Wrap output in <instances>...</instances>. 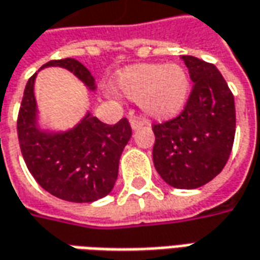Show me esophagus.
Returning <instances> with one entry per match:
<instances>
[{"mask_svg": "<svg viewBox=\"0 0 260 260\" xmlns=\"http://www.w3.org/2000/svg\"><path fill=\"white\" fill-rule=\"evenodd\" d=\"M146 124L145 121H142V119H138V118H131V128L135 131V129H139L141 126H143V125Z\"/></svg>", "mask_w": 260, "mask_h": 260, "instance_id": "1", "label": "esophagus"}]
</instances>
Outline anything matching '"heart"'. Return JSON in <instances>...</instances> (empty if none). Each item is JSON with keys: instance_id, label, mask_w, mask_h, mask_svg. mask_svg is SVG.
<instances>
[{"instance_id": "heart-1", "label": "heart", "mask_w": 260, "mask_h": 260, "mask_svg": "<svg viewBox=\"0 0 260 260\" xmlns=\"http://www.w3.org/2000/svg\"><path fill=\"white\" fill-rule=\"evenodd\" d=\"M117 86L126 97L138 101L148 117L165 121L183 110L190 81L179 64L142 63L124 69L117 76Z\"/></svg>"}]
</instances>
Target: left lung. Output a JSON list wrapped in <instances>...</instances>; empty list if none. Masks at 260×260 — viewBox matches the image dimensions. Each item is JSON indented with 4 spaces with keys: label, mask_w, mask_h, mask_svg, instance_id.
<instances>
[{
    "label": "left lung",
    "mask_w": 260,
    "mask_h": 260,
    "mask_svg": "<svg viewBox=\"0 0 260 260\" xmlns=\"http://www.w3.org/2000/svg\"><path fill=\"white\" fill-rule=\"evenodd\" d=\"M193 88L179 117L153 125V163L176 188H197L221 173L235 138V103L218 69L181 56Z\"/></svg>",
    "instance_id": "1"
}]
</instances>
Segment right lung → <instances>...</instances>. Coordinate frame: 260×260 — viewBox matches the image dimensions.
Here are the masks:
<instances>
[{"label":"right lung","mask_w":260,"mask_h":260,"mask_svg":"<svg viewBox=\"0 0 260 260\" xmlns=\"http://www.w3.org/2000/svg\"><path fill=\"white\" fill-rule=\"evenodd\" d=\"M63 67L94 91L95 80L79 60L67 57L41 67ZM35 73L26 83L18 115V139L23 160L42 188L60 200L92 203L111 193L118 177L122 150L132 129L126 118L115 125L101 122L88 111L67 131L42 129L34 86Z\"/></svg>","instance_id":"1"}]
</instances>
